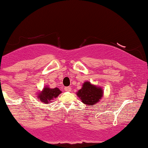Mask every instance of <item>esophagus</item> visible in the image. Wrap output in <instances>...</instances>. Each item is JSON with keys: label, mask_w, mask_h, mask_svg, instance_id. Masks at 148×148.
<instances>
[{"label": "esophagus", "mask_w": 148, "mask_h": 148, "mask_svg": "<svg viewBox=\"0 0 148 148\" xmlns=\"http://www.w3.org/2000/svg\"><path fill=\"white\" fill-rule=\"evenodd\" d=\"M64 90L66 91H71V86H66V87L64 88Z\"/></svg>", "instance_id": "esophagus-1"}]
</instances>
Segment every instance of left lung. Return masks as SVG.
Instances as JSON below:
<instances>
[{
    "mask_svg": "<svg viewBox=\"0 0 148 148\" xmlns=\"http://www.w3.org/2000/svg\"><path fill=\"white\" fill-rule=\"evenodd\" d=\"M77 95L85 105H93L100 101L103 96V89L93 85L89 82H85L81 89L77 92Z\"/></svg>",
    "mask_w": 148,
    "mask_h": 148,
    "instance_id": "left-lung-1",
    "label": "left lung"
}]
</instances>
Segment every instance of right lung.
Instances as JSON below:
<instances>
[{"label": "right lung", "instance_id": "1", "mask_svg": "<svg viewBox=\"0 0 148 148\" xmlns=\"http://www.w3.org/2000/svg\"><path fill=\"white\" fill-rule=\"evenodd\" d=\"M61 93L62 91L58 88H50L46 86L43 88V91L38 94V100H40L43 103L48 104L54 98H56Z\"/></svg>", "mask_w": 148, "mask_h": 148}]
</instances>
